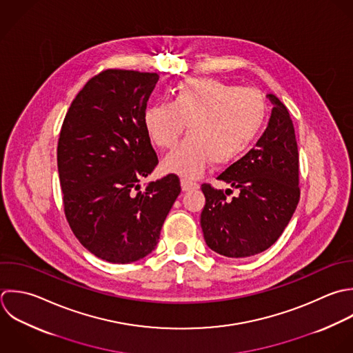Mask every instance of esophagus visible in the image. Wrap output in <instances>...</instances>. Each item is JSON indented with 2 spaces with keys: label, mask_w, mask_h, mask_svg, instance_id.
<instances>
[{
  "label": "esophagus",
  "mask_w": 353,
  "mask_h": 353,
  "mask_svg": "<svg viewBox=\"0 0 353 353\" xmlns=\"http://www.w3.org/2000/svg\"><path fill=\"white\" fill-rule=\"evenodd\" d=\"M181 188H183V191H192V190L199 188V184L196 181L181 179Z\"/></svg>",
  "instance_id": "34e87169"
}]
</instances>
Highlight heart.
<instances>
[{"label": "heart", "instance_id": "b5f03b06", "mask_svg": "<svg viewBox=\"0 0 353 353\" xmlns=\"http://www.w3.org/2000/svg\"><path fill=\"white\" fill-rule=\"evenodd\" d=\"M267 105L252 88H235L213 78L180 81L169 103L148 105L144 128L162 150L173 148L188 123L190 136L163 161V169L198 177L214 161L227 165L243 155L265 123Z\"/></svg>", "mask_w": 353, "mask_h": 353}]
</instances>
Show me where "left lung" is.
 Instances as JSON below:
<instances>
[{"label": "left lung", "mask_w": 353, "mask_h": 353, "mask_svg": "<svg viewBox=\"0 0 353 353\" xmlns=\"http://www.w3.org/2000/svg\"><path fill=\"white\" fill-rule=\"evenodd\" d=\"M264 134L245 157L217 179L238 190H217L203 183L206 203L201 227L216 253L242 259L271 248L288 227L300 201L299 147L286 105L275 96Z\"/></svg>", "instance_id": "1"}]
</instances>
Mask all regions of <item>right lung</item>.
Instances as JSON below:
<instances>
[{
	"instance_id": "1",
	"label": "right lung",
	"mask_w": 353,
	"mask_h": 353,
	"mask_svg": "<svg viewBox=\"0 0 353 353\" xmlns=\"http://www.w3.org/2000/svg\"><path fill=\"white\" fill-rule=\"evenodd\" d=\"M157 72L110 68L72 100L57 141L63 208L71 231L96 257L128 264L150 254L181 187L177 174L148 183L158 157L143 114Z\"/></svg>"
}]
</instances>
